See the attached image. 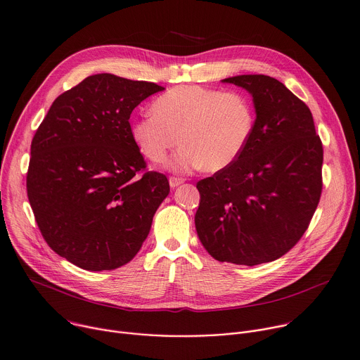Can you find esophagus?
<instances>
[{
  "instance_id": "1",
  "label": "esophagus",
  "mask_w": 360,
  "mask_h": 360,
  "mask_svg": "<svg viewBox=\"0 0 360 360\" xmlns=\"http://www.w3.org/2000/svg\"><path fill=\"white\" fill-rule=\"evenodd\" d=\"M181 184H184V179H182V178H176V176H171V178H169V186H171V188H176V186H179Z\"/></svg>"
}]
</instances>
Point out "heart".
<instances>
[{"mask_svg": "<svg viewBox=\"0 0 360 360\" xmlns=\"http://www.w3.org/2000/svg\"><path fill=\"white\" fill-rule=\"evenodd\" d=\"M255 127L256 110L246 93L184 84L154 100L153 111L133 123L131 137L139 151L154 164L164 162L181 141L184 146L168 164L172 171L205 167L214 172L240 158Z\"/></svg>", "mask_w": 360, "mask_h": 360, "instance_id": "obj_1", "label": "heart"}]
</instances>
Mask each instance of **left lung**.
Returning <instances> with one entry per match:
<instances>
[{
	"instance_id": "1",
	"label": "left lung",
	"mask_w": 360,
	"mask_h": 360,
	"mask_svg": "<svg viewBox=\"0 0 360 360\" xmlns=\"http://www.w3.org/2000/svg\"><path fill=\"white\" fill-rule=\"evenodd\" d=\"M253 96L256 127L233 165L196 184L195 226L217 262L257 266L297 243L322 192L323 150L308 105L264 75L227 77Z\"/></svg>"
}]
</instances>
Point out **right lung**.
I'll return each mask as SVG.
<instances>
[{"label": "right lung", "mask_w": 360, "mask_h": 360, "mask_svg": "<svg viewBox=\"0 0 360 360\" xmlns=\"http://www.w3.org/2000/svg\"><path fill=\"white\" fill-rule=\"evenodd\" d=\"M161 90L110 73L89 76L56 97L32 139L27 192L35 220L48 246L83 270L131 262L169 193L164 174L146 171L129 122Z\"/></svg>", "instance_id": "1"}]
</instances>
